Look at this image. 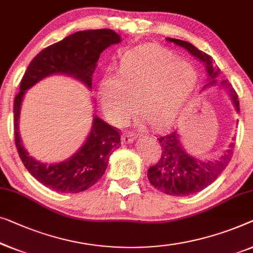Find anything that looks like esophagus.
<instances>
[{"instance_id":"1","label":"esophagus","mask_w":253,"mask_h":253,"mask_svg":"<svg viewBox=\"0 0 253 253\" xmlns=\"http://www.w3.org/2000/svg\"><path fill=\"white\" fill-rule=\"evenodd\" d=\"M135 139V134L132 132H129V133H126L123 135V142H126V144H129V142H133Z\"/></svg>"}]
</instances>
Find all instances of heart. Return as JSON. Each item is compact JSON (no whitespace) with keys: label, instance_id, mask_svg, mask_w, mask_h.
<instances>
[{"label":"heart","instance_id":"heart-1","mask_svg":"<svg viewBox=\"0 0 253 253\" xmlns=\"http://www.w3.org/2000/svg\"><path fill=\"white\" fill-rule=\"evenodd\" d=\"M197 82L195 68L171 51L142 45L121 59L119 76L107 75L99 84L106 114L121 123L138 111L153 124L174 118L192 96Z\"/></svg>","mask_w":253,"mask_h":253}]
</instances>
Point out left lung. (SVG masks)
<instances>
[{"label": "left lung", "instance_id": "left-lung-1", "mask_svg": "<svg viewBox=\"0 0 253 253\" xmlns=\"http://www.w3.org/2000/svg\"><path fill=\"white\" fill-rule=\"evenodd\" d=\"M167 41L184 47L206 66L209 79L202 91L210 86L218 85L228 93L236 112H240V102L235 90L227 80L218 82L217 78L220 74V71L214 67L212 58L209 54L199 50L189 42L171 38H168ZM157 140L160 141L162 154L160 160L148 169L147 177L149 182L157 190L172 196L192 195L211 185L228 166L235 146L234 142H230L218 159L203 161L195 159L186 152L177 129L159 135Z\"/></svg>", "mask_w": 253, "mask_h": 253}]
</instances>
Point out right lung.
I'll use <instances>...</instances> for the list:
<instances>
[{
  "mask_svg": "<svg viewBox=\"0 0 253 253\" xmlns=\"http://www.w3.org/2000/svg\"><path fill=\"white\" fill-rule=\"evenodd\" d=\"M121 41V36L112 29L80 31L43 49L28 65L20 82L19 93L14 98V140L24 166L45 187L60 193H80L90 188L105 173L109 155L121 146V135L118 129L94 114L89 135L74 155L59 163L40 162L29 155L20 138L19 118L25 93L53 74L71 76L91 90L100 53Z\"/></svg>",
  "mask_w": 253,
  "mask_h": 253,
  "instance_id": "obj_1",
  "label": "right lung"
}]
</instances>
